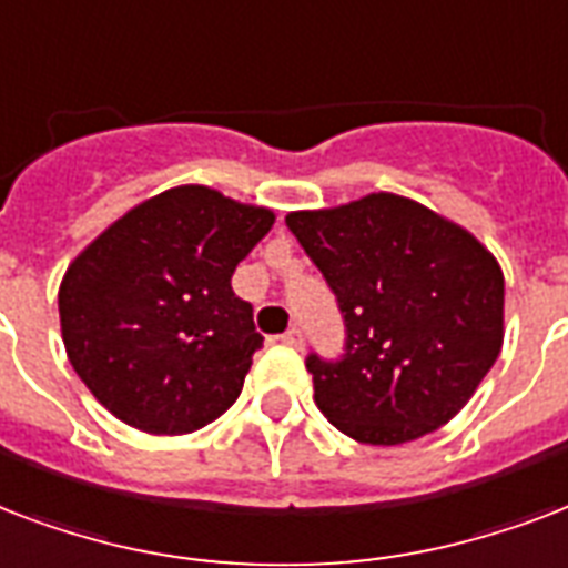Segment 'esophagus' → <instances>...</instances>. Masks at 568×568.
I'll use <instances>...</instances> for the list:
<instances>
[{"label": "esophagus", "instance_id": "34e87169", "mask_svg": "<svg viewBox=\"0 0 568 568\" xmlns=\"http://www.w3.org/2000/svg\"><path fill=\"white\" fill-rule=\"evenodd\" d=\"M281 344L293 346V349H302V344H305V334H302V328H287V332L281 334Z\"/></svg>", "mask_w": 568, "mask_h": 568}]
</instances>
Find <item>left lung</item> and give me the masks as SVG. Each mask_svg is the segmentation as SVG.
<instances>
[{
  "instance_id": "obj_1",
  "label": "left lung",
  "mask_w": 568,
  "mask_h": 568,
  "mask_svg": "<svg viewBox=\"0 0 568 568\" xmlns=\"http://www.w3.org/2000/svg\"><path fill=\"white\" fill-rule=\"evenodd\" d=\"M337 296L341 362L307 355L314 403L373 447L435 433L474 397L504 346V272L463 224L373 192L287 215Z\"/></svg>"
}]
</instances>
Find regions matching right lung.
<instances>
[{
    "label": "right lung",
    "instance_id": "right-lung-1",
    "mask_svg": "<svg viewBox=\"0 0 568 568\" xmlns=\"http://www.w3.org/2000/svg\"><path fill=\"white\" fill-rule=\"evenodd\" d=\"M275 213L210 186H174L105 227L59 287L61 341L79 379L118 420L195 433L243 390L263 346L236 263Z\"/></svg>",
    "mask_w": 568,
    "mask_h": 568
}]
</instances>
